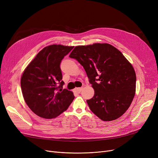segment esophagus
I'll return each mask as SVG.
<instances>
[{
    "label": "esophagus",
    "instance_id": "esophagus-1",
    "mask_svg": "<svg viewBox=\"0 0 158 158\" xmlns=\"http://www.w3.org/2000/svg\"><path fill=\"white\" fill-rule=\"evenodd\" d=\"M82 90H83V88H76L74 90V91L77 93H80L81 91H82Z\"/></svg>",
    "mask_w": 158,
    "mask_h": 158
}]
</instances>
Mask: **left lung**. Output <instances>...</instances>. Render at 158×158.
<instances>
[{
	"label": "left lung",
	"instance_id": "obj_1",
	"mask_svg": "<svg viewBox=\"0 0 158 158\" xmlns=\"http://www.w3.org/2000/svg\"><path fill=\"white\" fill-rule=\"evenodd\" d=\"M69 57L83 66L94 90L86 100L92 113L103 121L120 117L135 94L136 75L130 62L108 44L76 46Z\"/></svg>",
	"mask_w": 158,
	"mask_h": 158
}]
</instances>
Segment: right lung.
Listing matches in <instances>:
<instances>
[{
  "label": "right lung",
  "instance_id": "right-lung-1",
  "mask_svg": "<svg viewBox=\"0 0 158 158\" xmlns=\"http://www.w3.org/2000/svg\"><path fill=\"white\" fill-rule=\"evenodd\" d=\"M73 47L51 45L40 51L25 69L21 79L24 100L32 111L44 118H54L68 108L73 93L63 89L60 69L64 57Z\"/></svg>",
  "mask_w": 158,
  "mask_h": 158
}]
</instances>
